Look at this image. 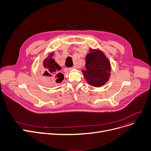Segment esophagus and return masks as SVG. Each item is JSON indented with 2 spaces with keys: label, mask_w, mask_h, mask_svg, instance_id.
Listing matches in <instances>:
<instances>
[{
  "label": "esophagus",
  "mask_w": 151,
  "mask_h": 151,
  "mask_svg": "<svg viewBox=\"0 0 151 151\" xmlns=\"http://www.w3.org/2000/svg\"><path fill=\"white\" fill-rule=\"evenodd\" d=\"M76 68V66H73V67H72L69 68H68V70H69V71H71V70H73V69Z\"/></svg>",
  "instance_id": "34e87169"
}]
</instances>
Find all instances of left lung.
Returning <instances> with one entry per match:
<instances>
[{
    "label": "left lung",
    "instance_id": "obj_1",
    "mask_svg": "<svg viewBox=\"0 0 151 151\" xmlns=\"http://www.w3.org/2000/svg\"><path fill=\"white\" fill-rule=\"evenodd\" d=\"M86 57V69L83 75L91 86L99 87L104 85L110 76V62L105 54L99 50L90 49Z\"/></svg>",
    "mask_w": 151,
    "mask_h": 151
}]
</instances>
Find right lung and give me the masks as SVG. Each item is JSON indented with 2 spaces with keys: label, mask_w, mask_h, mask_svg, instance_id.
<instances>
[{
  "label": "right lung",
  "mask_w": 151,
  "mask_h": 151,
  "mask_svg": "<svg viewBox=\"0 0 151 151\" xmlns=\"http://www.w3.org/2000/svg\"><path fill=\"white\" fill-rule=\"evenodd\" d=\"M54 53H50L43 61V75L47 80L51 82L55 81L59 83L62 82L64 78V76L61 73H59L61 67L58 64L55 60L52 59Z\"/></svg>",
  "instance_id": "obj_1"
}]
</instances>
